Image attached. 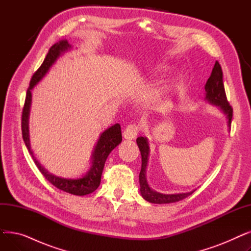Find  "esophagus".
<instances>
[{"mask_svg":"<svg viewBox=\"0 0 251 251\" xmlns=\"http://www.w3.org/2000/svg\"><path fill=\"white\" fill-rule=\"evenodd\" d=\"M138 134V127L135 124L128 125L123 132V137L128 140L134 139Z\"/></svg>","mask_w":251,"mask_h":251,"instance_id":"obj_1","label":"esophagus"}]
</instances>
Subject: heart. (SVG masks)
Returning <instances> with one entry per match:
<instances>
[{
    "mask_svg": "<svg viewBox=\"0 0 251 251\" xmlns=\"http://www.w3.org/2000/svg\"><path fill=\"white\" fill-rule=\"evenodd\" d=\"M169 69V67L168 66H166V65H163V64H157V65H155L154 67L151 70V71H152V72H164V71H167ZM171 88V86L170 85H166L165 87H164V89H170Z\"/></svg>",
    "mask_w": 251,
    "mask_h": 251,
    "instance_id": "1",
    "label": "heart"
}]
</instances>
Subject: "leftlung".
<instances>
[{
	"label": "left lung",
	"mask_w": 251,
	"mask_h": 251,
	"mask_svg": "<svg viewBox=\"0 0 251 251\" xmlns=\"http://www.w3.org/2000/svg\"><path fill=\"white\" fill-rule=\"evenodd\" d=\"M205 89V98L204 100L208 101L210 104H214L219 108L220 111L227 118V125L230 129L231 120L233 116V109L229 104L226 97L225 87L223 83V71L221 68V65L218 61H216L215 66L213 68L212 74L204 85ZM137 146L140 151L141 154V170L139 173V184H140V194L144 200L151 203H171L179 201L185 197L191 195L195 189L189 192H181V193H172V194H165L156 192L155 190L151 189L149 185L147 180V169L149 164V157H150V142L148 137L146 136H139L136 139Z\"/></svg>",
	"instance_id": "obj_1"
}]
</instances>
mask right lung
I'll return each mask as SVG.
<instances>
[{"mask_svg": "<svg viewBox=\"0 0 251 251\" xmlns=\"http://www.w3.org/2000/svg\"><path fill=\"white\" fill-rule=\"evenodd\" d=\"M72 49L71 45L67 42V39H62L56 43L54 46L50 47L49 52L45 61L43 62L41 67L34 73L32 76L29 87L26 92L25 103L22 112V136L26 148L30 152L31 156L33 157L34 163L41 173L46 177V179L51 183L52 185L57 187L58 189L71 193L73 195H86L95 190L98 189L100 183V177L103 170V166L105 161H107L108 155L111 151L118 147L122 141V133H121V127L118 123L105 129L102 133H100L96 147L92 151L91 153V165L87 172L79 178H63L58 177L56 175L50 174L49 171H47L39 163L34 156L33 151L31 149L30 144V135H29V115H30V108H31V101H32V95L31 90L34 86L42 80L49 72L50 67L54 65L57 60L62 57L65 52H67Z\"/></svg>", "mask_w": 251, "mask_h": 251, "instance_id": "obj_1", "label": "right lung"}]
</instances>
